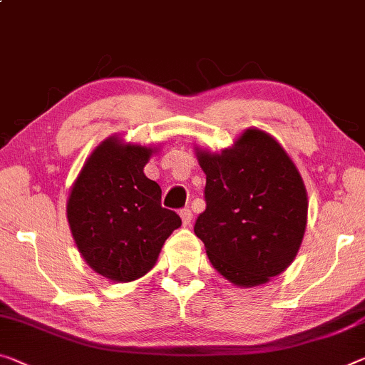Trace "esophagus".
Wrapping results in <instances>:
<instances>
[{"instance_id":"1","label":"esophagus","mask_w":365,"mask_h":365,"mask_svg":"<svg viewBox=\"0 0 365 365\" xmlns=\"http://www.w3.org/2000/svg\"><path fill=\"white\" fill-rule=\"evenodd\" d=\"M179 215H181L182 225H184V227H189L190 222H192V212H190L189 209H184V210L179 212Z\"/></svg>"}]
</instances>
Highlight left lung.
Returning <instances> with one entry per match:
<instances>
[{"instance_id":"obj_1","label":"left lung","mask_w":365,"mask_h":365,"mask_svg":"<svg viewBox=\"0 0 365 365\" xmlns=\"http://www.w3.org/2000/svg\"><path fill=\"white\" fill-rule=\"evenodd\" d=\"M205 173V210L194 233L218 272L238 287H256L284 272L307 228V189L276 138L246 128L232 147H195Z\"/></svg>"}]
</instances>
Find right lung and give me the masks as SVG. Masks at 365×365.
Segmentation results:
<instances>
[{
  "instance_id": "right-lung-1",
  "label": "right lung",
  "mask_w": 365,
  "mask_h": 365,
  "mask_svg": "<svg viewBox=\"0 0 365 365\" xmlns=\"http://www.w3.org/2000/svg\"><path fill=\"white\" fill-rule=\"evenodd\" d=\"M158 147L119 135L88 156L66 200V218L86 264L112 282H132L153 269L168 237L181 227L161 207V189L143 168Z\"/></svg>"
}]
</instances>
